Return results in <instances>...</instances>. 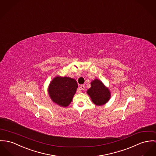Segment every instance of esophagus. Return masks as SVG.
Wrapping results in <instances>:
<instances>
[{
    "mask_svg": "<svg viewBox=\"0 0 156 156\" xmlns=\"http://www.w3.org/2000/svg\"><path fill=\"white\" fill-rule=\"evenodd\" d=\"M80 88V89H81V90H85V85H84V84H83V85H81Z\"/></svg>",
    "mask_w": 156,
    "mask_h": 156,
    "instance_id": "1",
    "label": "esophagus"
}]
</instances>
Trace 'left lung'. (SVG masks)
<instances>
[{
    "label": "left lung",
    "instance_id": "obj_1",
    "mask_svg": "<svg viewBox=\"0 0 156 156\" xmlns=\"http://www.w3.org/2000/svg\"><path fill=\"white\" fill-rule=\"evenodd\" d=\"M87 94L90 96L92 101L97 106L105 104L110 97L108 89L97 79L91 82V88L87 90Z\"/></svg>",
    "mask_w": 156,
    "mask_h": 156
}]
</instances>
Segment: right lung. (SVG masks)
<instances>
[{
  "mask_svg": "<svg viewBox=\"0 0 156 156\" xmlns=\"http://www.w3.org/2000/svg\"><path fill=\"white\" fill-rule=\"evenodd\" d=\"M78 88L76 81L69 77H55L48 87L52 101L60 106L66 107L72 101Z\"/></svg>",
  "mask_w": 156,
  "mask_h": 156,
  "instance_id": "add662e5",
  "label": "right lung"
}]
</instances>
